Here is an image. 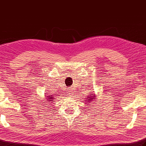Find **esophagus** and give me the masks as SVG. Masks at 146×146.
<instances>
[{
  "label": "esophagus",
  "mask_w": 146,
  "mask_h": 146,
  "mask_svg": "<svg viewBox=\"0 0 146 146\" xmlns=\"http://www.w3.org/2000/svg\"><path fill=\"white\" fill-rule=\"evenodd\" d=\"M68 92H68V94H69V96H72L73 95V91L72 90V88H68Z\"/></svg>",
  "instance_id": "obj_1"
}]
</instances>
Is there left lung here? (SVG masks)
<instances>
[{"instance_id":"left-lung-1","label":"left lung","mask_w":146,"mask_h":146,"mask_svg":"<svg viewBox=\"0 0 146 146\" xmlns=\"http://www.w3.org/2000/svg\"><path fill=\"white\" fill-rule=\"evenodd\" d=\"M89 96L87 98H86L87 100H85V101L88 102V104L89 103L90 101H92L93 100L96 98V96L95 95H92V94H90V95H88Z\"/></svg>"}]
</instances>
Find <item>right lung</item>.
<instances>
[{"mask_svg": "<svg viewBox=\"0 0 146 146\" xmlns=\"http://www.w3.org/2000/svg\"><path fill=\"white\" fill-rule=\"evenodd\" d=\"M48 101L47 102H54V100H55V97H54L52 95H50V96H48V97H47Z\"/></svg>", "mask_w": 146, "mask_h": 146, "instance_id": "add662e5", "label": "right lung"}]
</instances>
